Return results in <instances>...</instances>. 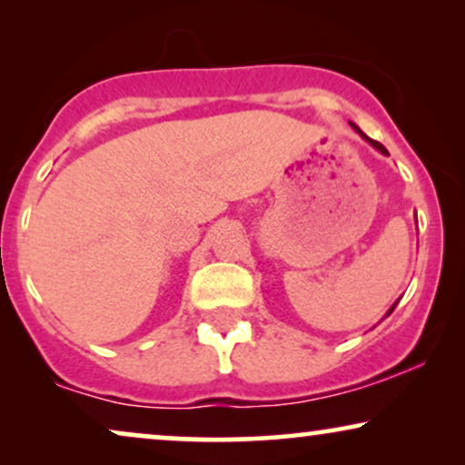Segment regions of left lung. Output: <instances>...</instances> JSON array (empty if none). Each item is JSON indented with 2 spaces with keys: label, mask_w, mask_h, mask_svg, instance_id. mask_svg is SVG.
Wrapping results in <instances>:
<instances>
[{
  "label": "left lung",
  "mask_w": 465,
  "mask_h": 465,
  "mask_svg": "<svg viewBox=\"0 0 465 465\" xmlns=\"http://www.w3.org/2000/svg\"><path fill=\"white\" fill-rule=\"evenodd\" d=\"M351 126H353V129H355V133H358V135H360L361 139H364V142H368V143H371V145H372V148H374V150H379V152H381V154L390 156V152H387V148H385V145H383V143L374 142V139H371V137H368V135H366V133H364V131H361L358 124H353V123H351ZM398 302H400V298H398V301H396V302H393V304H391V307H390V311H387V313H385V317H387V315H391V311H393V309H396V304H398Z\"/></svg>",
  "instance_id": "8db88e82"
}]
</instances>
